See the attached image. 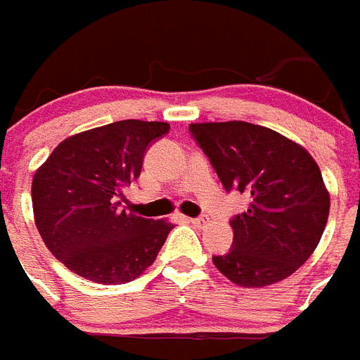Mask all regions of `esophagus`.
<instances>
[{
  "mask_svg": "<svg viewBox=\"0 0 360 360\" xmlns=\"http://www.w3.org/2000/svg\"><path fill=\"white\" fill-rule=\"evenodd\" d=\"M183 221L191 223V225H202L204 223V219H198V217H183Z\"/></svg>",
  "mask_w": 360,
  "mask_h": 360,
  "instance_id": "esophagus-1",
  "label": "esophagus"
}]
</instances>
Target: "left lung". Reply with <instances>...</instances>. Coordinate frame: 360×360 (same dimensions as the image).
Wrapping results in <instances>:
<instances>
[{
	"label": "left lung",
	"mask_w": 360,
	"mask_h": 360,
	"mask_svg": "<svg viewBox=\"0 0 360 360\" xmlns=\"http://www.w3.org/2000/svg\"><path fill=\"white\" fill-rule=\"evenodd\" d=\"M223 187L250 194L231 221L234 248L214 265L236 286L263 288L307 262L326 227L328 188L313 156L288 137L248 122L188 126Z\"/></svg>",
	"instance_id": "8db88e82"
}]
</instances>
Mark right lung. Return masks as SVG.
Here are the masks:
<instances>
[{
	"instance_id": "add662e5",
	"label": "right lung",
	"mask_w": 360,
	"mask_h": 360,
	"mask_svg": "<svg viewBox=\"0 0 360 360\" xmlns=\"http://www.w3.org/2000/svg\"><path fill=\"white\" fill-rule=\"evenodd\" d=\"M166 122L122 120L58 143L32 179L34 221L45 246L72 273L124 284L150 267L173 223L122 207V191L141 175L145 150Z\"/></svg>"
}]
</instances>
